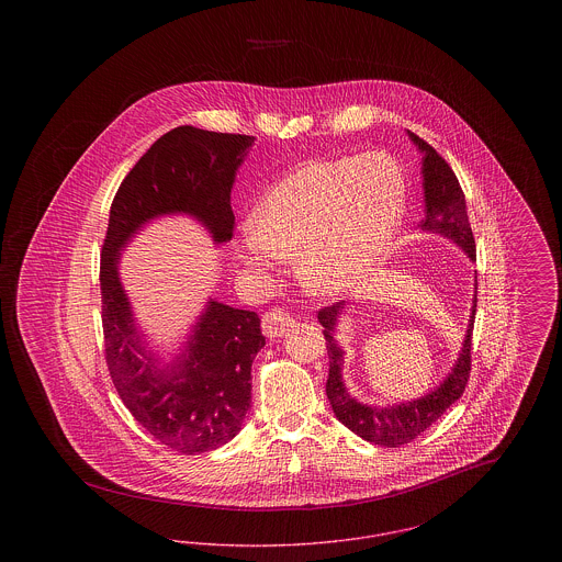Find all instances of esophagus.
Listing matches in <instances>:
<instances>
[{"label": "esophagus", "instance_id": "34e87169", "mask_svg": "<svg viewBox=\"0 0 562 562\" xmlns=\"http://www.w3.org/2000/svg\"><path fill=\"white\" fill-rule=\"evenodd\" d=\"M294 324H296V322H294L284 310L273 307V310L266 312L263 322H261V328H263V333L271 339V337H282V335H286L291 328H294Z\"/></svg>", "mask_w": 562, "mask_h": 562}]
</instances>
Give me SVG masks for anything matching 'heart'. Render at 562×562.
<instances>
[{
    "label": "heart",
    "instance_id": "b5f03b06",
    "mask_svg": "<svg viewBox=\"0 0 562 562\" xmlns=\"http://www.w3.org/2000/svg\"><path fill=\"white\" fill-rule=\"evenodd\" d=\"M404 209V172L387 154L303 164L259 202L241 232V263L268 276L294 257L312 293H351L392 252Z\"/></svg>",
    "mask_w": 562,
    "mask_h": 562
}]
</instances>
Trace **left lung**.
I'll return each mask as SVG.
<instances>
[{
  "instance_id": "1",
  "label": "left lung",
  "mask_w": 562,
  "mask_h": 562,
  "mask_svg": "<svg viewBox=\"0 0 562 562\" xmlns=\"http://www.w3.org/2000/svg\"><path fill=\"white\" fill-rule=\"evenodd\" d=\"M408 138L422 154V177H424V202H426V216L419 227L428 234L442 236L454 241L468 259L476 261V244L472 236V227L465 211V195L454 177L451 166L438 156V151L428 145L424 138L408 131ZM470 322L465 330V339L461 344V351L454 360L451 373L442 379L438 387L429 394L415 398V401L401 402V404H364L356 401L346 387L344 381V364L346 351L337 344L335 335L339 322L346 314V301H339L330 307L318 312V321L324 326V339L328 351V379H326V396L333 406L335 417L358 434L360 438L381 445V447H401L415 440L453 404L461 398L465 383L470 379V349H472V328L476 316V280H474V299L470 310Z\"/></svg>"
}]
</instances>
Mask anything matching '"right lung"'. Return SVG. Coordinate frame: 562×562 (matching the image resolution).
I'll list each match as a JSON object with an SVG mask.
<instances>
[{"label": "right lung", "instance_id": "obj_1", "mask_svg": "<svg viewBox=\"0 0 562 562\" xmlns=\"http://www.w3.org/2000/svg\"><path fill=\"white\" fill-rule=\"evenodd\" d=\"M255 136L179 126L160 136L117 189L101 252L109 374L134 419L179 453L229 442L250 408V367L266 346L255 312L209 299L170 362L149 349L120 280L126 244L154 218L188 214L213 238L234 236L232 188Z\"/></svg>", "mask_w": 562, "mask_h": 562}]
</instances>
